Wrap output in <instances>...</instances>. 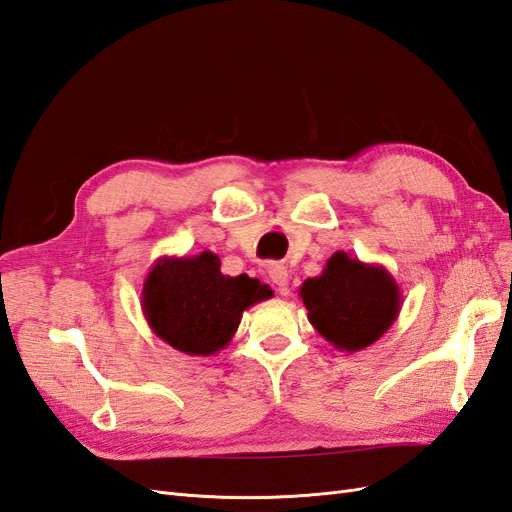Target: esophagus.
Instances as JSON below:
<instances>
[{"instance_id": "obj_1", "label": "esophagus", "mask_w": 512, "mask_h": 512, "mask_svg": "<svg viewBox=\"0 0 512 512\" xmlns=\"http://www.w3.org/2000/svg\"><path fill=\"white\" fill-rule=\"evenodd\" d=\"M267 273H269V280H271L277 288H280V292H284V288L288 286V277H290L288 269H286L284 265H277V262H273V265H269Z\"/></svg>"}]
</instances>
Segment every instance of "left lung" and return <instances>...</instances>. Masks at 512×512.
Masks as SVG:
<instances>
[{
    "label": "left lung",
    "mask_w": 512,
    "mask_h": 512,
    "mask_svg": "<svg viewBox=\"0 0 512 512\" xmlns=\"http://www.w3.org/2000/svg\"><path fill=\"white\" fill-rule=\"evenodd\" d=\"M307 320L342 352H359L393 327L401 312V290L382 265L335 252L322 273L299 288Z\"/></svg>",
    "instance_id": "obj_1"
}]
</instances>
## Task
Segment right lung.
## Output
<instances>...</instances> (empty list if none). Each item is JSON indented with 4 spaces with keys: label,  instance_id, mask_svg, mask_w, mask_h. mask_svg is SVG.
<instances>
[{
    "label": "right lung",
    "instance_id": "obj_1",
    "mask_svg": "<svg viewBox=\"0 0 512 512\" xmlns=\"http://www.w3.org/2000/svg\"><path fill=\"white\" fill-rule=\"evenodd\" d=\"M273 297L254 277L220 271L213 252L162 256L145 277L141 307L164 344L190 356L218 354L235 337L247 307Z\"/></svg>",
    "mask_w": 512,
    "mask_h": 512
}]
</instances>
